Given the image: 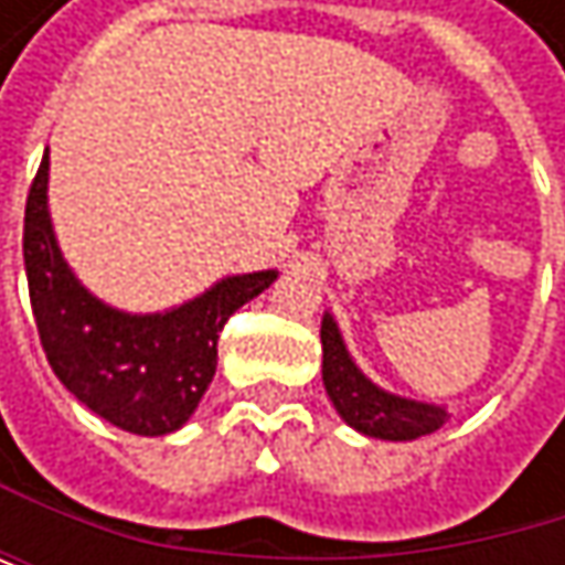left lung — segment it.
Masks as SVG:
<instances>
[{"label": "left lung", "instance_id": "obj_1", "mask_svg": "<svg viewBox=\"0 0 565 565\" xmlns=\"http://www.w3.org/2000/svg\"><path fill=\"white\" fill-rule=\"evenodd\" d=\"M320 343H323V386L333 408L350 428L370 438H383V441H412V438L438 431L448 422L445 405L402 398V395L380 390L373 380H366L363 370L353 363L340 337V327L330 313H323Z\"/></svg>", "mask_w": 565, "mask_h": 565}]
</instances>
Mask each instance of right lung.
I'll use <instances>...</instances> for the list:
<instances>
[{"instance_id":"add662e5","label":"right lung","mask_w":565,"mask_h":565,"mask_svg":"<svg viewBox=\"0 0 565 565\" xmlns=\"http://www.w3.org/2000/svg\"><path fill=\"white\" fill-rule=\"evenodd\" d=\"M25 275L42 350L94 415L134 435H170L205 395L225 320L278 271L232 275L167 313H127L97 300L67 268L49 215V153L25 202Z\"/></svg>"}]
</instances>
